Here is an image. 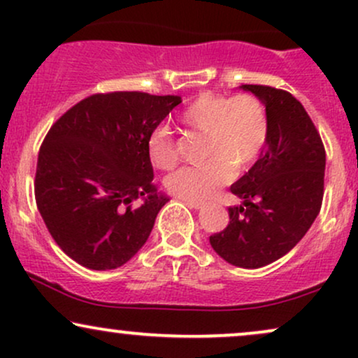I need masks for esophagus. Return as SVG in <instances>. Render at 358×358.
Listing matches in <instances>:
<instances>
[{
  "label": "esophagus",
  "instance_id": "obj_1",
  "mask_svg": "<svg viewBox=\"0 0 358 358\" xmlns=\"http://www.w3.org/2000/svg\"><path fill=\"white\" fill-rule=\"evenodd\" d=\"M183 202L187 203L188 207H192V208H203L205 207V203L203 202H199V200H187V199H185Z\"/></svg>",
  "mask_w": 358,
  "mask_h": 358
}]
</instances>
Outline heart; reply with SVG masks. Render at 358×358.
I'll list each match as a JSON object with an SVG mask.
<instances>
[{"label":"heart","mask_w":358,"mask_h":358,"mask_svg":"<svg viewBox=\"0 0 358 358\" xmlns=\"http://www.w3.org/2000/svg\"><path fill=\"white\" fill-rule=\"evenodd\" d=\"M180 122L190 131L205 133V158L200 166H185L166 178V187L187 200H207L232 178V168L245 171L264 150L269 133L268 114L252 94L205 92L180 113ZM153 166L168 170L176 163L175 143L166 129H158L148 141Z\"/></svg>","instance_id":"obj_1"}]
</instances>
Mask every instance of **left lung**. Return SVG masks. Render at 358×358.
I'll return each instance as SVG.
<instances>
[{
    "instance_id": "obj_1",
    "label": "left lung",
    "mask_w": 358,
    "mask_h": 358,
    "mask_svg": "<svg viewBox=\"0 0 358 358\" xmlns=\"http://www.w3.org/2000/svg\"><path fill=\"white\" fill-rule=\"evenodd\" d=\"M268 114L269 133L252 168L231 187L242 199L229 208V225L210 236V245L229 264L257 269L289 252L320 213L324 148L296 97L269 85H241Z\"/></svg>"
}]
</instances>
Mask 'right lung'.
<instances>
[{"instance_id": "right-lung-1", "label": "right lung", "mask_w": 358, "mask_h": 358, "mask_svg": "<svg viewBox=\"0 0 358 358\" xmlns=\"http://www.w3.org/2000/svg\"><path fill=\"white\" fill-rule=\"evenodd\" d=\"M180 102L146 92L94 94L43 139L36 207L53 241L84 268L116 269L150 237L170 199L153 183L148 141Z\"/></svg>"}]
</instances>
